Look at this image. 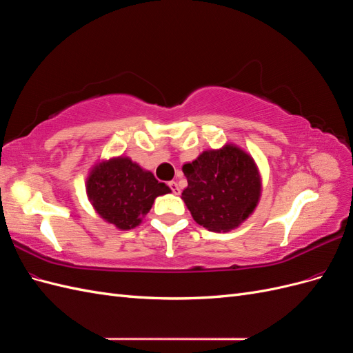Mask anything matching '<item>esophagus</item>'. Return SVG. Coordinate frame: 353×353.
<instances>
[{
    "mask_svg": "<svg viewBox=\"0 0 353 353\" xmlns=\"http://www.w3.org/2000/svg\"><path fill=\"white\" fill-rule=\"evenodd\" d=\"M169 188L172 190V193H174L175 196H178V194L181 193V190H179V187H178V184L175 183V181H170V183H169Z\"/></svg>",
    "mask_w": 353,
    "mask_h": 353,
    "instance_id": "obj_1",
    "label": "esophagus"
}]
</instances>
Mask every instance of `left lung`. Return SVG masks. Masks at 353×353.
Returning <instances> with one entry per match:
<instances>
[{
    "label": "left lung",
    "mask_w": 353,
    "mask_h": 353,
    "mask_svg": "<svg viewBox=\"0 0 353 353\" xmlns=\"http://www.w3.org/2000/svg\"><path fill=\"white\" fill-rule=\"evenodd\" d=\"M183 172L188 185L181 199L199 225L213 232L239 228L262 196L258 165L236 144L205 150Z\"/></svg>",
    "instance_id": "1"
}]
</instances>
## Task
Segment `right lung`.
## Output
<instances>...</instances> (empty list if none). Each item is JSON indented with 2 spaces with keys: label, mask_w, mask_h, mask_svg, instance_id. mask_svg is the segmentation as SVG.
<instances>
[{
  "label": "right lung",
  "mask_w": 353,
  "mask_h": 353,
  "mask_svg": "<svg viewBox=\"0 0 353 353\" xmlns=\"http://www.w3.org/2000/svg\"><path fill=\"white\" fill-rule=\"evenodd\" d=\"M85 188L95 213L122 231L140 225L156 197L170 193L150 170L128 156L99 160L90 169Z\"/></svg>",
  "instance_id": "add662e5"
}]
</instances>
